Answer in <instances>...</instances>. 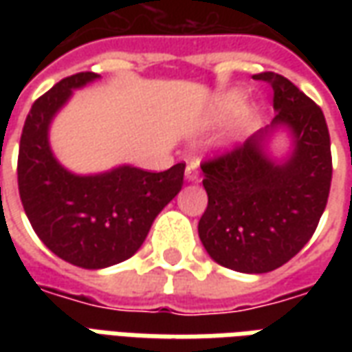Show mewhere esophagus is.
I'll return each mask as SVG.
<instances>
[{"label":"esophagus","mask_w":352,"mask_h":352,"mask_svg":"<svg viewBox=\"0 0 352 352\" xmlns=\"http://www.w3.org/2000/svg\"><path fill=\"white\" fill-rule=\"evenodd\" d=\"M199 164L196 160H192L188 166H186V171H184V179L186 181H198L199 179Z\"/></svg>","instance_id":"1"}]
</instances>
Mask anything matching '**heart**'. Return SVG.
I'll list each match as a JSON object with an SVG mask.
<instances>
[{
  "label": "heart",
  "instance_id": "1",
  "mask_svg": "<svg viewBox=\"0 0 352 352\" xmlns=\"http://www.w3.org/2000/svg\"><path fill=\"white\" fill-rule=\"evenodd\" d=\"M241 103H243V94L237 92V90L226 92L221 98V101H219V105L214 107L213 115H211V122L226 120L228 116L234 115L237 109L241 107Z\"/></svg>",
  "mask_w": 352,
  "mask_h": 352
}]
</instances>
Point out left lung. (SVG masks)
<instances>
[{
  "label": "left lung",
  "instance_id": "8db88e82",
  "mask_svg": "<svg viewBox=\"0 0 352 352\" xmlns=\"http://www.w3.org/2000/svg\"><path fill=\"white\" fill-rule=\"evenodd\" d=\"M254 77L272 85L275 118L232 153L201 164L209 201L199 239L217 264L241 273L273 272L302 251L332 183L330 133L320 107L283 75ZM277 131L291 139L283 161L267 153Z\"/></svg>",
  "mask_w": 352,
  "mask_h": 352
}]
</instances>
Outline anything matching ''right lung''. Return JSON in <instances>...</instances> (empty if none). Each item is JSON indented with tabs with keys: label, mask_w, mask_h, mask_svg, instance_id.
Instances as JSON below:
<instances>
[{
	"label": "right lung",
	"mask_w": 352,
	"mask_h": 352,
	"mask_svg": "<svg viewBox=\"0 0 352 352\" xmlns=\"http://www.w3.org/2000/svg\"><path fill=\"white\" fill-rule=\"evenodd\" d=\"M98 79V73H77L43 94L28 113L19 151V192L32 228L56 256L85 270L133 256L154 219L181 192L184 175V164L160 173L124 164L77 175L56 160L50 124L73 90Z\"/></svg>",
	"instance_id": "obj_1"
}]
</instances>
